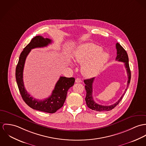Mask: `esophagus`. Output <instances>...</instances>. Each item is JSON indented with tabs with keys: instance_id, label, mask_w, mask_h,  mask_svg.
Here are the masks:
<instances>
[{
	"instance_id": "obj_1",
	"label": "esophagus",
	"mask_w": 146,
	"mask_h": 146,
	"mask_svg": "<svg viewBox=\"0 0 146 146\" xmlns=\"http://www.w3.org/2000/svg\"><path fill=\"white\" fill-rule=\"evenodd\" d=\"M82 81H81V79L80 78H77L76 79V83H81Z\"/></svg>"
}]
</instances>
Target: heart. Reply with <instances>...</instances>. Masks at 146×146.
Listing matches in <instances>:
<instances>
[{
    "label": "heart",
    "instance_id": "1",
    "mask_svg": "<svg viewBox=\"0 0 146 146\" xmlns=\"http://www.w3.org/2000/svg\"><path fill=\"white\" fill-rule=\"evenodd\" d=\"M108 60V55L96 44L87 43L79 46L73 54V61L82 64L81 70L83 75L94 77L103 69Z\"/></svg>",
    "mask_w": 146,
    "mask_h": 146
}]
</instances>
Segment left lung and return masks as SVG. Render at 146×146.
<instances>
[{
    "instance_id": "8db88e82",
    "label": "left lung",
    "mask_w": 146,
    "mask_h": 146,
    "mask_svg": "<svg viewBox=\"0 0 146 146\" xmlns=\"http://www.w3.org/2000/svg\"><path fill=\"white\" fill-rule=\"evenodd\" d=\"M116 49L117 50V56L116 58V60L119 62H121L124 63V65L127 70L128 78L127 87L124 94L121 96V97H120V98L117 102H116L115 104L111 105L110 106H104V105H99L96 102H95L92 96V92H93L92 84L94 83L95 78H92L90 79L84 80V82L86 84L85 89L86 91V97L85 98L86 102L88 108L92 109V110H95L96 111H110L112 110L121 101L123 97L125 95L128 88V86L129 85L130 81L131 79V72L130 70L129 59H128L127 52L125 50V49H124L118 42L116 44Z\"/></svg>"
}]
</instances>
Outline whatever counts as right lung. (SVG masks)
<instances>
[{"label": "right lung", "instance_id": "add662e5", "mask_svg": "<svg viewBox=\"0 0 146 146\" xmlns=\"http://www.w3.org/2000/svg\"><path fill=\"white\" fill-rule=\"evenodd\" d=\"M51 42V40L44 38L41 36L33 37L21 53L16 69L17 83L23 101L33 109L48 113H54L63 106L68 90L74 85V78L60 77L55 84L51 95L43 100H40L31 97L26 90L23 80V72L26 59L31 49L47 46Z\"/></svg>", "mask_w": 146, "mask_h": 146}]
</instances>
